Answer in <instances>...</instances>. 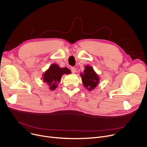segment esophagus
Listing matches in <instances>:
<instances>
[{"label": "esophagus", "mask_w": 147, "mask_h": 147, "mask_svg": "<svg viewBox=\"0 0 147 147\" xmlns=\"http://www.w3.org/2000/svg\"><path fill=\"white\" fill-rule=\"evenodd\" d=\"M71 71L73 73H75L76 72V69L74 67H71Z\"/></svg>", "instance_id": "1"}]
</instances>
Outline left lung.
Instances as JSON below:
<instances>
[{"label": "left lung", "instance_id": "obj_1", "mask_svg": "<svg viewBox=\"0 0 147 147\" xmlns=\"http://www.w3.org/2000/svg\"><path fill=\"white\" fill-rule=\"evenodd\" d=\"M83 86L88 91L94 90L100 81V78L98 74L95 71L94 69L89 66L86 65L84 67L83 73H80Z\"/></svg>", "mask_w": 147, "mask_h": 147}]
</instances>
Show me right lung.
Segmentation results:
<instances>
[{"label":"right lung","mask_w":147,"mask_h":147,"mask_svg":"<svg viewBox=\"0 0 147 147\" xmlns=\"http://www.w3.org/2000/svg\"><path fill=\"white\" fill-rule=\"evenodd\" d=\"M70 73L71 71L68 68H61L54 63L44 73L42 80L44 82L47 84L50 90L54 91L58 86L61 76L63 74H69Z\"/></svg>","instance_id":"obj_1"}]
</instances>
